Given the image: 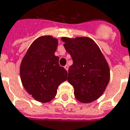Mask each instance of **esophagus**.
<instances>
[{"instance_id": "obj_1", "label": "esophagus", "mask_w": 130, "mask_h": 130, "mask_svg": "<svg viewBox=\"0 0 130 130\" xmlns=\"http://www.w3.org/2000/svg\"><path fill=\"white\" fill-rule=\"evenodd\" d=\"M68 68H69V66H68V65H65V70H67V71H68Z\"/></svg>"}]
</instances>
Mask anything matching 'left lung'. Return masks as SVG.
Returning a JSON list of instances; mask_svg holds the SVG:
<instances>
[{"label":"left lung","mask_w":130,"mask_h":130,"mask_svg":"<svg viewBox=\"0 0 130 130\" xmlns=\"http://www.w3.org/2000/svg\"><path fill=\"white\" fill-rule=\"evenodd\" d=\"M61 40L73 60L68 81L74 87V96L82 103L96 101L110 80L109 66L99 47L89 37H62Z\"/></svg>","instance_id":"obj_1"}]
</instances>
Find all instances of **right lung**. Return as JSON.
<instances>
[{"mask_svg":"<svg viewBox=\"0 0 130 130\" xmlns=\"http://www.w3.org/2000/svg\"><path fill=\"white\" fill-rule=\"evenodd\" d=\"M58 41L51 36L39 37L31 44L22 60L20 77L25 90L35 100L49 102L56 96L68 72L55 56Z\"/></svg>","mask_w":130,"mask_h":130,"instance_id":"obj_1","label":"right lung"}]
</instances>
